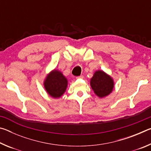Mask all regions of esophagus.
<instances>
[{
  "mask_svg": "<svg viewBox=\"0 0 151 151\" xmlns=\"http://www.w3.org/2000/svg\"><path fill=\"white\" fill-rule=\"evenodd\" d=\"M84 78V76L83 75H81V76H76V78Z\"/></svg>",
  "mask_w": 151,
  "mask_h": 151,
  "instance_id": "obj_1",
  "label": "esophagus"
}]
</instances>
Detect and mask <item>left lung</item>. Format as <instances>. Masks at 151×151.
Returning a JSON list of instances; mask_svg holds the SVG:
<instances>
[{
    "instance_id": "obj_1",
    "label": "left lung",
    "mask_w": 151,
    "mask_h": 151,
    "mask_svg": "<svg viewBox=\"0 0 151 151\" xmlns=\"http://www.w3.org/2000/svg\"><path fill=\"white\" fill-rule=\"evenodd\" d=\"M91 86L97 96H106L111 93L114 87L112 79L103 71L98 70L91 80Z\"/></svg>"
}]
</instances>
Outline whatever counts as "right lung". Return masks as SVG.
Segmentation results:
<instances>
[{
	"label": "right lung",
	"mask_w": 151,
	"mask_h": 151,
	"mask_svg": "<svg viewBox=\"0 0 151 151\" xmlns=\"http://www.w3.org/2000/svg\"><path fill=\"white\" fill-rule=\"evenodd\" d=\"M67 83V80L63 74L55 70L47 76L44 85L50 96L53 98H58L65 93Z\"/></svg>",
	"instance_id": "obj_1"
}]
</instances>
